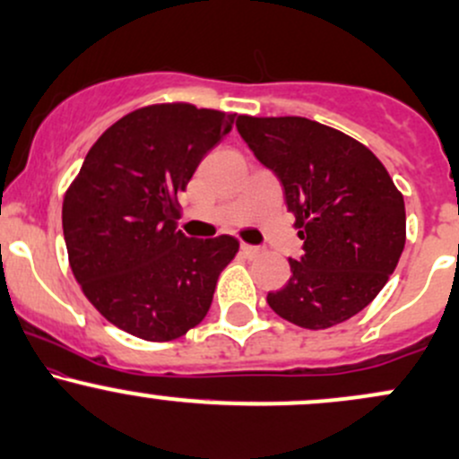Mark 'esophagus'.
<instances>
[{
  "label": "esophagus",
  "instance_id": "esophagus-1",
  "mask_svg": "<svg viewBox=\"0 0 459 459\" xmlns=\"http://www.w3.org/2000/svg\"><path fill=\"white\" fill-rule=\"evenodd\" d=\"M241 252H244L246 256H256L261 252L259 246H250V244H241Z\"/></svg>",
  "mask_w": 459,
  "mask_h": 459
}]
</instances>
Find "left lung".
Returning <instances> with one entry per match:
<instances>
[{
  "label": "left lung",
  "mask_w": 459,
  "mask_h": 459,
  "mask_svg": "<svg viewBox=\"0 0 459 459\" xmlns=\"http://www.w3.org/2000/svg\"><path fill=\"white\" fill-rule=\"evenodd\" d=\"M237 131L282 186L302 256L267 304L299 328L324 330L382 291L405 246L403 196L367 146L299 116H239Z\"/></svg>",
  "instance_id": "1"
}]
</instances>
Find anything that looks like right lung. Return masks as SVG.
<instances>
[{
	"instance_id": "add662e5",
	"label": "right lung",
	"mask_w": 459,
	"mask_h": 459,
	"mask_svg": "<svg viewBox=\"0 0 459 459\" xmlns=\"http://www.w3.org/2000/svg\"><path fill=\"white\" fill-rule=\"evenodd\" d=\"M233 123L235 114L187 103L135 109L94 142L68 187L62 230L75 281L138 339L172 341L198 325L239 250L230 235L178 230L175 203Z\"/></svg>"
}]
</instances>
